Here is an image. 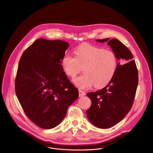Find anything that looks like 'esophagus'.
<instances>
[{
	"mask_svg": "<svg viewBox=\"0 0 153 153\" xmlns=\"http://www.w3.org/2000/svg\"><path fill=\"white\" fill-rule=\"evenodd\" d=\"M79 97H82V96H85L86 93L84 91L80 90V89H79Z\"/></svg>",
	"mask_w": 153,
	"mask_h": 153,
	"instance_id": "34e87169",
	"label": "esophagus"
}]
</instances>
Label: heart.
<instances>
[{"label": "heart", "instance_id": "obj_1", "mask_svg": "<svg viewBox=\"0 0 153 153\" xmlns=\"http://www.w3.org/2000/svg\"><path fill=\"white\" fill-rule=\"evenodd\" d=\"M75 56L65 54L62 60V67L65 74L74 79L80 72L84 74L75 79L74 83L81 88L106 86L113 79L117 69L118 59L111 50L83 44L74 51Z\"/></svg>", "mask_w": 153, "mask_h": 153}]
</instances>
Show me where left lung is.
Returning <instances> with one entry per match:
<instances>
[{
    "instance_id": "8db88e82",
    "label": "left lung",
    "mask_w": 153,
    "mask_h": 153,
    "mask_svg": "<svg viewBox=\"0 0 153 153\" xmlns=\"http://www.w3.org/2000/svg\"><path fill=\"white\" fill-rule=\"evenodd\" d=\"M109 39L96 40L105 42ZM107 43L112 48L117 59L121 60L116 73L103 88L87 93L91 100V107L86 111L87 117L94 126L103 129L118 123L130 111L139 82L138 71L132 53L116 39Z\"/></svg>"
}]
</instances>
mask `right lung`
I'll use <instances>...</instances> for the list:
<instances>
[{"label":"right lung","instance_id":"1","mask_svg":"<svg viewBox=\"0 0 153 153\" xmlns=\"http://www.w3.org/2000/svg\"><path fill=\"white\" fill-rule=\"evenodd\" d=\"M68 46L60 40L38 39L19 60L15 80L17 97L28 119L43 129L57 126L79 96L78 89L61 64Z\"/></svg>","mask_w":153,"mask_h":153}]
</instances>
